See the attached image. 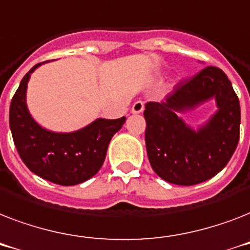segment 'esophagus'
<instances>
[{
  "label": "esophagus",
  "instance_id": "1",
  "mask_svg": "<svg viewBox=\"0 0 250 250\" xmlns=\"http://www.w3.org/2000/svg\"><path fill=\"white\" fill-rule=\"evenodd\" d=\"M132 114H140L144 111V102L143 101H136L132 105Z\"/></svg>",
  "mask_w": 250,
  "mask_h": 250
}]
</instances>
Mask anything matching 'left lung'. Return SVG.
Wrapping results in <instances>:
<instances>
[{"instance_id": "left-lung-1", "label": "left lung", "mask_w": 250, "mask_h": 250, "mask_svg": "<svg viewBox=\"0 0 250 250\" xmlns=\"http://www.w3.org/2000/svg\"><path fill=\"white\" fill-rule=\"evenodd\" d=\"M214 99L217 110L192 127L181 118ZM145 145L149 162L160 178L178 186H194L221 172L231 160L240 135V102L221 68L205 67L167 94L165 101L148 102Z\"/></svg>"}]
</instances>
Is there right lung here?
I'll list each match as a JSON object with an SVG mask.
<instances>
[{
  "label": "right lung",
  "mask_w": 250,
  "mask_h": 250,
  "mask_svg": "<svg viewBox=\"0 0 250 250\" xmlns=\"http://www.w3.org/2000/svg\"><path fill=\"white\" fill-rule=\"evenodd\" d=\"M35 64L21 79L9 111L14 144L24 165L37 176L60 186H75L97 174L105 161L111 137L125 125L119 119L97 118L72 132H54L44 128L31 115L27 106V86Z\"/></svg>",
  "instance_id": "add662e5"
}]
</instances>
